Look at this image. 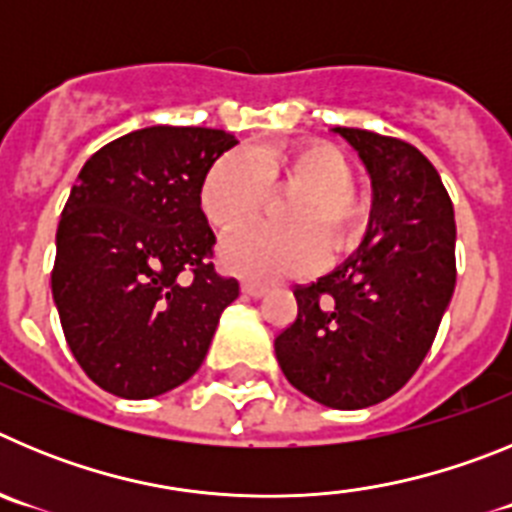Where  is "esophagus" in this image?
I'll return each mask as SVG.
<instances>
[{"label": "esophagus", "instance_id": "34e87169", "mask_svg": "<svg viewBox=\"0 0 512 512\" xmlns=\"http://www.w3.org/2000/svg\"><path fill=\"white\" fill-rule=\"evenodd\" d=\"M241 292L243 295H248V297H264L266 292H269V287H266V284H259V282H241Z\"/></svg>", "mask_w": 512, "mask_h": 512}]
</instances>
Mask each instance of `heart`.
<instances>
[{
    "label": "heart",
    "instance_id": "obj_1",
    "mask_svg": "<svg viewBox=\"0 0 512 512\" xmlns=\"http://www.w3.org/2000/svg\"><path fill=\"white\" fill-rule=\"evenodd\" d=\"M351 184L354 169L336 146L302 140L220 156L202 182L200 205L217 230L230 233L256 220L271 192H295L282 207V223L289 228L241 230L220 253L235 274L279 279L318 264L320 243L328 253L359 243L369 207Z\"/></svg>",
    "mask_w": 512,
    "mask_h": 512
}]
</instances>
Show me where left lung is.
I'll return each mask as SVG.
<instances>
[{"label": "left lung", "mask_w": 512, "mask_h": 512, "mask_svg": "<svg viewBox=\"0 0 512 512\" xmlns=\"http://www.w3.org/2000/svg\"><path fill=\"white\" fill-rule=\"evenodd\" d=\"M372 179L361 246L297 287V320L274 341L292 387L325 408L359 410L402 390L431 351L456 284L454 205L405 140L333 128Z\"/></svg>", "instance_id": "obj_1"}]
</instances>
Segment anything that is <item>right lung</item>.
Wrapping results in <instances>:
<instances>
[{
	"mask_svg": "<svg viewBox=\"0 0 512 512\" xmlns=\"http://www.w3.org/2000/svg\"><path fill=\"white\" fill-rule=\"evenodd\" d=\"M235 135L153 125L99 148L76 176L56 233L51 287L87 377L148 400L202 366L238 282L212 266L200 189Z\"/></svg>",
	"mask_w": 512,
	"mask_h": 512,
	"instance_id": "right-lung-1",
	"label": "right lung"
}]
</instances>
